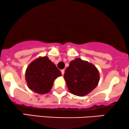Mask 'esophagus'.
<instances>
[{
    "label": "esophagus",
    "mask_w": 129,
    "mask_h": 129,
    "mask_svg": "<svg viewBox=\"0 0 129 129\" xmlns=\"http://www.w3.org/2000/svg\"><path fill=\"white\" fill-rule=\"evenodd\" d=\"M61 74H62L63 75H64V69L61 70Z\"/></svg>",
    "instance_id": "34e87169"
}]
</instances>
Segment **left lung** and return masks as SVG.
Listing matches in <instances>:
<instances>
[{"mask_svg":"<svg viewBox=\"0 0 129 129\" xmlns=\"http://www.w3.org/2000/svg\"><path fill=\"white\" fill-rule=\"evenodd\" d=\"M99 73L94 65L80 58L70 61L65 70L64 78L72 94L84 96L98 86Z\"/></svg>","mask_w":129,"mask_h":129,"instance_id":"8db88e82","label":"left lung"}]
</instances>
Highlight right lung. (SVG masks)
Returning <instances> with one entry per match:
<instances>
[{"instance_id":"1","label":"right lung","mask_w":129,"mask_h":129,"mask_svg":"<svg viewBox=\"0 0 129 129\" xmlns=\"http://www.w3.org/2000/svg\"><path fill=\"white\" fill-rule=\"evenodd\" d=\"M61 73L49 58L39 57L32 61L26 71V80L31 90L46 94L52 89L53 82Z\"/></svg>"}]
</instances>
